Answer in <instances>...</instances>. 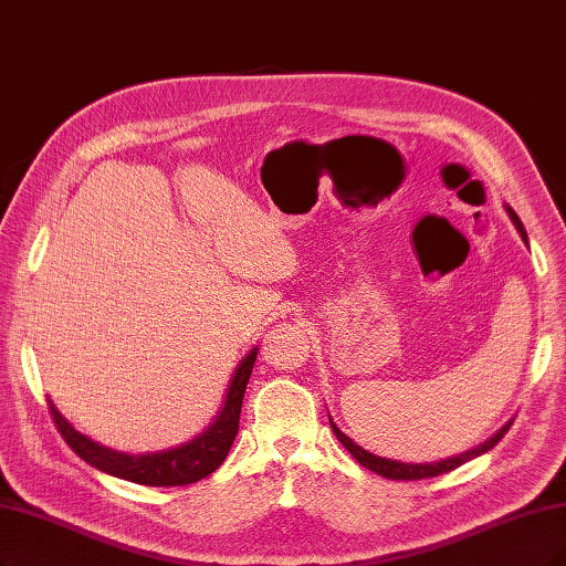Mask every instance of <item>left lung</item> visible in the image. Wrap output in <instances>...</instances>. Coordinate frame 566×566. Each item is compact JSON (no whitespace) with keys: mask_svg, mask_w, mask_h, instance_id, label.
I'll list each match as a JSON object with an SVG mask.
<instances>
[{"mask_svg":"<svg viewBox=\"0 0 566 566\" xmlns=\"http://www.w3.org/2000/svg\"><path fill=\"white\" fill-rule=\"evenodd\" d=\"M506 212H509L511 221L515 223L520 238L527 242V230H525V226H522V221L517 219V214L513 212L511 207H506ZM511 424H513V420L506 422L504 427H501L492 438H488L485 443H480L478 448H473V450H469V452L454 454V457H448V459H441V462H431V464H406V462H396V459L378 457V454H373V452L364 450L361 446L354 443L352 438H349L347 433H343L336 424H333V420H331V429H333V433H336L338 441L343 443V448H345L354 459H357V462H359L361 467L370 469L373 473H378V475H382V478H389V480H422V478L443 475V473H448V471H452V469H457V467H462V464L471 462V459H475V457H480V454H485L488 450H492V448L501 441V438H504V433L511 429Z\"/></svg>","mask_w":566,"mask_h":566,"instance_id":"8db88e82","label":"left lung"}]
</instances>
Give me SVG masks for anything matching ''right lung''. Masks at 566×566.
<instances>
[{"label": "right lung", "mask_w": 566, "mask_h": 566, "mask_svg": "<svg viewBox=\"0 0 566 566\" xmlns=\"http://www.w3.org/2000/svg\"><path fill=\"white\" fill-rule=\"evenodd\" d=\"M256 354H259V347L251 349L235 368L233 380H230L226 391L223 408L214 417V422L209 424L198 438H193V441H188L186 446H179L167 452L128 454V452L109 450L91 441L88 436L78 433L65 417L57 412L51 399H49V408L53 415V422L62 433V438L67 441V446L91 467L109 475L130 480V483H137V485H151V488L191 485L207 478L209 473H214L223 464L230 446L235 441L244 389L249 382L251 368H254Z\"/></svg>", "instance_id": "add662e5"}]
</instances>
